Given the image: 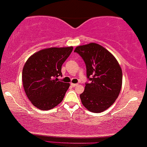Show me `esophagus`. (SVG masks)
Segmentation results:
<instances>
[{
	"mask_svg": "<svg viewBox=\"0 0 147 147\" xmlns=\"http://www.w3.org/2000/svg\"><path fill=\"white\" fill-rule=\"evenodd\" d=\"M71 86H73V87H76V86H78V84H71Z\"/></svg>",
	"mask_w": 147,
	"mask_h": 147,
	"instance_id": "obj_1",
	"label": "esophagus"
}]
</instances>
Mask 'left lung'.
Segmentation results:
<instances>
[{
    "mask_svg": "<svg viewBox=\"0 0 147 147\" xmlns=\"http://www.w3.org/2000/svg\"><path fill=\"white\" fill-rule=\"evenodd\" d=\"M74 52L85 62L90 81L80 94L82 104L94 113L105 111L114 104L121 90L122 73L119 63L112 53L96 43L78 46Z\"/></svg>",
    "mask_w": 147,
    "mask_h": 147,
    "instance_id": "1",
    "label": "left lung"
}]
</instances>
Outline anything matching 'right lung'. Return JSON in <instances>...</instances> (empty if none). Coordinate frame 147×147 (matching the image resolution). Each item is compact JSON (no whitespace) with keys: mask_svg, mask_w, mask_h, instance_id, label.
<instances>
[{"mask_svg":"<svg viewBox=\"0 0 147 147\" xmlns=\"http://www.w3.org/2000/svg\"><path fill=\"white\" fill-rule=\"evenodd\" d=\"M73 47H51L31 55L24 65L22 80L31 103L41 110L52 109L63 100L69 83L59 81L61 66Z\"/></svg>","mask_w":147,"mask_h":147,"instance_id":"1","label":"right lung"}]
</instances>
